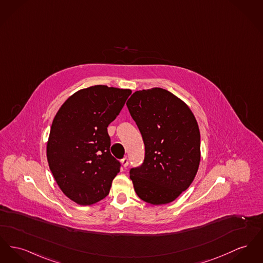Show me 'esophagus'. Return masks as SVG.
<instances>
[{
    "label": "esophagus",
    "mask_w": 263,
    "mask_h": 263,
    "mask_svg": "<svg viewBox=\"0 0 263 263\" xmlns=\"http://www.w3.org/2000/svg\"><path fill=\"white\" fill-rule=\"evenodd\" d=\"M121 164H122V166H123L124 168H126V167L128 166V164H129V161H128V159H127L126 157L121 160Z\"/></svg>",
    "instance_id": "obj_1"
}]
</instances>
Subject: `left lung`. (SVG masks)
Returning <instances> with one entry per match:
<instances>
[{"instance_id": "1", "label": "left lung", "mask_w": 263, "mask_h": 263, "mask_svg": "<svg viewBox=\"0 0 263 263\" xmlns=\"http://www.w3.org/2000/svg\"><path fill=\"white\" fill-rule=\"evenodd\" d=\"M145 144V160L130 170L142 201H175L193 183L201 161L199 125L192 110L173 93L154 87L135 91L126 103Z\"/></svg>"}]
</instances>
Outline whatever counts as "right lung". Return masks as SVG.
<instances>
[{"instance_id": "add662e5", "label": "right lung", "mask_w": 263, "mask_h": 263, "mask_svg": "<svg viewBox=\"0 0 263 263\" xmlns=\"http://www.w3.org/2000/svg\"><path fill=\"white\" fill-rule=\"evenodd\" d=\"M130 89L94 85L70 95L57 112L47 144V162L62 193L80 205L109 194L120 163L110 153L107 127Z\"/></svg>"}]
</instances>
